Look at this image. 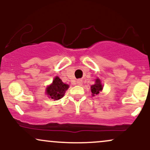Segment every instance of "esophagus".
Segmentation results:
<instances>
[{"label": "esophagus", "instance_id": "esophagus-1", "mask_svg": "<svg viewBox=\"0 0 150 150\" xmlns=\"http://www.w3.org/2000/svg\"><path fill=\"white\" fill-rule=\"evenodd\" d=\"M82 80H78L77 81V85H82Z\"/></svg>", "mask_w": 150, "mask_h": 150}]
</instances>
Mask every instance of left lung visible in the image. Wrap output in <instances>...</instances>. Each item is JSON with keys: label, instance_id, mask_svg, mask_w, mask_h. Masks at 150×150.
Wrapping results in <instances>:
<instances>
[{"label": "left lung", "instance_id": "1", "mask_svg": "<svg viewBox=\"0 0 150 150\" xmlns=\"http://www.w3.org/2000/svg\"><path fill=\"white\" fill-rule=\"evenodd\" d=\"M103 86L101 84V81L99 79L96 80V83L91 86V91H92V95H97L100 91L102 90Z\"/></svg>", "mask_w": 150, "mask_h": 150}]
</instances>
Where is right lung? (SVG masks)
Instances as JSON below:
<instances>
[{
    "instance_id": "obj_1",
    "label": "right lung",
    "mask_w": 150,
    "mask_h": 150,
    "mask_svg": "<svg viewBox=\"0 0 150 150\" xmlns=\"http://www.w3.org/2000/svg\"><path fill=\"white\" fill-rule=\"evenodd\" d=\"M69 85L64 84L58 77H56L53 83L46 88V94L54 100H58L64 96L65 91L68 89Z\"/></svg>"
}]
</instances>
